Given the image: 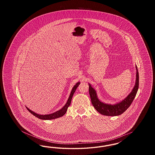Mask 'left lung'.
<instances>
[{"label": "left lung", "instance_id": "8db88e82", "mask_svg": "<svg viewBox=\"0 0 155 155\" xmlns=\"http://www.w3.org/2000/svg\"><path fill=\"white\" fill-rule=\"evenodd\" d=\"M136 67L137 75L135 85L131 93L125 99L119 103L115 104H106L101 102L96 95V91L89 84V93L91 97V102L96 110L104 116H116L123 113L133 102L139 88V74L137 67Z\"/></svg>", "mask_w": 155, "mask_h": 155}]
</instances>
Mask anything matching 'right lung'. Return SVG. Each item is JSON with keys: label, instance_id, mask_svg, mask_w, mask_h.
Segmentation results:
<instances>
[{"label": "right lung", "instance_id": "obj_1", "mask_svg": "<svg viewBox=\"0 0 155 155\" xmlns=\"http://www.w3.org/2000/svg\"><path fill=\"white\" fill-rule=\"evenodd\" d=\"M80 84V82H77L72 89V91L71 92V94L70 95V96L68 99V101L67 102L66 104L63 107L62 109H61L60 110L57 111L53 113L52 114H45V115H41V114H37L36 113L30 110L27 107H26L27 109H28V110L30 111V113L31 114H32L34 116H35V117H37V118H40L41 120H53V119H54V118H59L61 116H63V115H64V114L66 113L67 110V109L68 107V106L70 105L71 102V99H72V97L74 95V92L76 90L77 88L78 87V85Z\"/></svg>", "mask_w": 155, "mask_h": 155}]
</instances>
